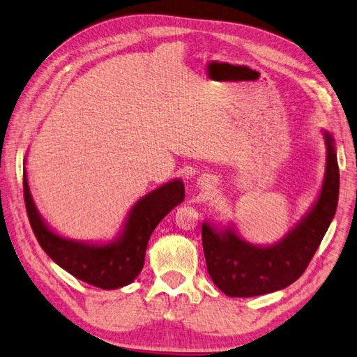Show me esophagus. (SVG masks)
<instances>
[{
	"label": "esophagus",
	"instance_id": "obj_1",
	"mask_svg": "<svg viewBox=\"0 0 357 357\" xmlns=\"http://www.w3.org/2000/svg\"><path fill=\"white\" fill-rule=\"evenodd\" d=\"M198 185H202V188H203V189H206V188L208 186V180H207V178H202V180H198Z\"/></svg>",
	"mask_w": 357,
	"mask_h": 357
}]
</instances>
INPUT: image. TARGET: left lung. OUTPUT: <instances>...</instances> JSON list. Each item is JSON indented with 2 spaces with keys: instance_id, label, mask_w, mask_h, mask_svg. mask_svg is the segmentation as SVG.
Wrapping results in <instances>:
<instances>
[{
  "instance_id": "1",
  "label": "left lung",
  "mask_w": 357,
  "mask_h": 357,
  "mask_svg": "<svg viewBox=\"0 0 357 357\" xmlns=\"http://www.w3.org/2000/svg\"><path fill=\"white\" fill-rule=\"evenodd\" d=\"M326 142V171L315 202L297 224L273 244H251L233 222L216 227L203 222L202 238L207 273L229 297H256L288 288L307 268L332 222L339 197V168L332 133Z\"/></svg>"
}]
</instances>
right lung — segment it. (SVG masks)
<instances>
[{
  "instance_id": "obj_1",
  "label": "right lung",
  "mask_w": 357,
  "mask_h": 357,
  "mask_svg": "<svg viewBox=\"0 0 357 357\" xmlns=\"http://www.w3.org/2000/svg\"><path fill=\"white\" fill-rule=\"evenodd\" d=\"M24 199L34 236L60 268L97 288L118 289L132 283L141 273L151 233L174 207L183 203L185 185L181 178H174L139 198L119 233L104 242L71 239L50 227L34 203L25 168Z\"/></svg>"
}]
</instances>
